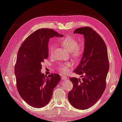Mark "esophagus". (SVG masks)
<instances>
[{"label":"esophagus","instance_id":"34e87169","mask_svg":"<svg viewBox=\"0 0 122 122\" xmlns=\"http://www.w3.org/2000/svg\"><path fill=\"white\" fill-rule=\"evenodd\" d=\"M67 79V77H66V76H62V79L66 80V79Z\"/></svg>","mask_w":122,"mask_h":122}]
</instances>
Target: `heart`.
<instances>
[{
    "mask_svg": "<svg viewBox=\"0 0 122 122\" xmlns=\"http://www.w3.org/2000/svg\"><path fill=\"white\" fill-rule=\"evenodd\" d=\"M60 43L66 49L69 51L71 56L75 60H78L82 56L83 53V47L78 44V41L71 37H68L62 39ZM53 45H50L48 47V52L50 55H52L53 52ZM71 64L70 63H66L65 64H61L58 66V70L60 72L64 74H67L70 71V68Z\"/></svg>",
    "mask_w": 122,
    "mask_h": 122,
    "instance_id": "heart-1",
    "label": "heart"
}]
</instances>
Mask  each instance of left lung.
I'll use <instances>...</instances> for the list:
<instances>
[{"label":"left lung","mask_w":122,"mask_h":122,"mask_svg":"<svg viewBox=\"0 0 122 122\" xmlns=\"http://www.w3.org/2000/svg\"><path fill=\"white\" fill-rule=\"evenodd\" d=\"M74 34H82L84 38L83 56L74 71L83 78L81 81L76 77L69 78L73 88L68 98L73 107L83 110L94 105L104 93L109 67L108 56L104 40L93 29L80 27Z\"/></svg>","instance_id":"left-lung-1"}]
</instances>
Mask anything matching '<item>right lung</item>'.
Here are the masks:
<instances>
[{
    "label": "right lung",
    "instance_id": "right-lung-1",
    "mask_svg": "<svg viewBox=\"0 0 122 122\" xmlns=\"http://www.w3.org/2000/svg\"><path fill=\"white\" fill-rule=\"evenodd\" d=\"M54 36H62L52 29H39L24 40L18 51L14 71L17 88L21 98L33 107L46 105L61 80L57 74L47 76L41 72V64L48 57L49 40Z\"/></svg>",
    "mask_w": 122,
    "mask_h": 122
}]
</instances>
